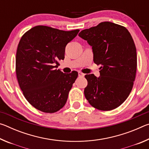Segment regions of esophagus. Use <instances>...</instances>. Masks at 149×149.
<instances>
[{"instance_id":"esophagus-1","label":"esophagus","mask_w":149,"mask_h":149,"mask_svg":"<svg viewBox=\"0 0 149 149\" xmlns=\"http://www.w3.org/2000/svg\"><path fill=\"white\" fill-rule=\"evenodd\" d=\"M78 75H79V77H84V74H83V73L81 72H78Z\"/></svg>"}]
</instances>
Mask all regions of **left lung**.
Masks as SVG:
<instances>
[{"label":"left lung","mask_w":149,"mask_h":149,"mask_svg":"<svg viewBox=\"0 0 149 149\" xmlns=\"http://www.w3.org/2000/svg\"><path fill=\"white\" fill-rule=\"evenodd\" d=\"M81 38L92 47L93 61L100 65V76L85 75L84 94L97 109H115L127 99L137 70V52L130 33L125 27L110 22L83 30Z\"/></svg>","instance_id":"left-lung-1"}]
</instances>
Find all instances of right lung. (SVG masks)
Instances as JSON below:
<instances>
[{"label": "right lung", "instance_id": "obj_1", "mask_svg": "<svg viewBox=\"0 0 149 149\" xmlns=\"http://www.w3.org/2000/svg\"><path fill=\"white\" fill-rule=\"evenodd\" d=\"M79 31L37 26L20 39L16 57L17 81L25 98L37 110L54 113L66 102L78 73L64 74L56 67L58 61L64 59L65 46Z\"/></svg>", "mask_w": 149, "mask_h": 149}]
</instances>
